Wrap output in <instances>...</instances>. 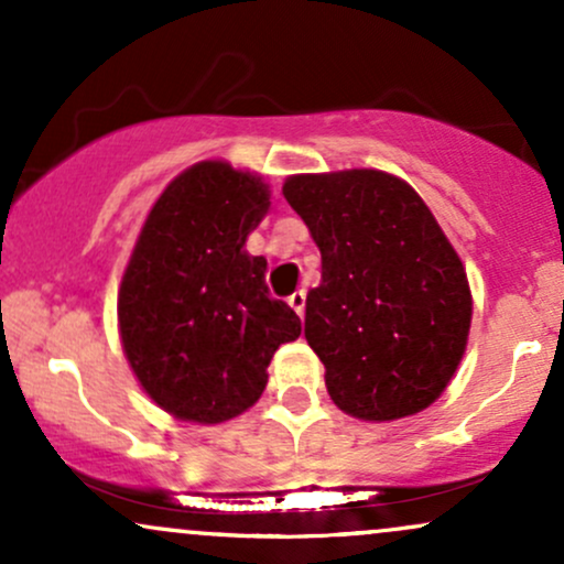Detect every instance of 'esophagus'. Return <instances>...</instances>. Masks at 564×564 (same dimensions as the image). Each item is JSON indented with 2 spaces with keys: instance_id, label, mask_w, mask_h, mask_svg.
Wrapping results in <instances>:
<instances>
[{
  "instance_id": "34e87169",
  "label": "esophagus",
  "mask_w": 564,
  "mask_h": 564,
  "mask_svg": "<svg viewBox=\"0 0 564 564\" xmlns=\"http://www.w3.org/2000/svg\"><path fill=\"white\" fill-rule=\"evenodd\" d=\"M304 300H307V294H304V291H294V294L289 296V304L294 307V313L300 315V318L304 315Z\"/></svg>"
}]
</instances>
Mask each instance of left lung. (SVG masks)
Masks as SVG:
<instances>
[{"mask_svg":"<svg viewBox=\"0 0 564 564\" xmlns=\"http://www.w3.org/2000/svg\"><path fill=\"white\" fill-rule=\"evenodd\" d=\"M283 196L321 249L304 339L334 405L364 422L430 408L467 352L462 257L405 180L381 170L291 174Z\"/></svg>","mask_w":564,"mask_h":564,"instance_id":"1","label":"left lung"}]
</instances>
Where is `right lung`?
<instances>
[{
    "mask_svg": "<svg viewBox=\"0 0 564 564\" xmlns=\"http://www.w3.org/2000/svg\"><path fill=\"white\" fill-rule=\"evenodd\" d=\"M270 185L228 161L180 172L148 212L119 286V336L140 387L180 422L223 424L260 400L275 349L302 334L243 249Z\"/></svg>",
    "mask_w": 564,
    "mask_h": 564,
    "instance_id": "obj_1",
    "label": "right lung"
}]
</instances>
